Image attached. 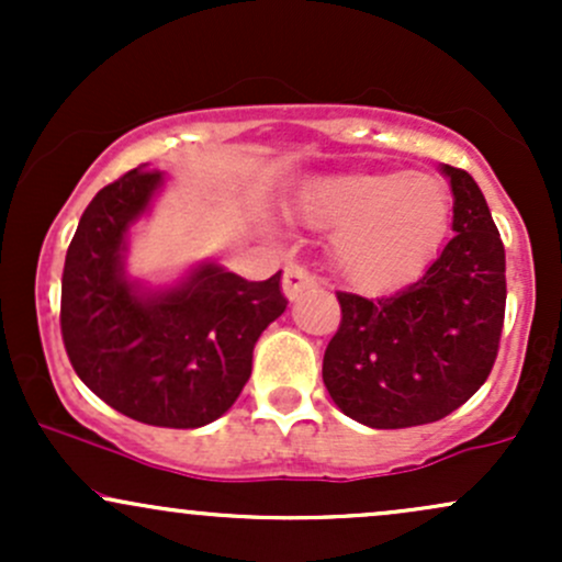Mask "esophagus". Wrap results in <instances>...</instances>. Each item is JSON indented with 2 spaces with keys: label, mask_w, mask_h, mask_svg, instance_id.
<instances>
[{
  "label": "esophagus",
  "mask_w": 562,
  "mask_h": 562,
  "mask_svg": "<svg viewBox=\"0 0 562 562\" xmlns=\"http://www.w3.org/2000/svg\"><path fill=\"white\" fill-rule=\"evenodd\" d=\"M314 288H317V280L303 267H288L285 274H282V293L288 295V301H299L303 293Z\"/></svg>",
  "instance_id": "34e87169"
}]
</instances>
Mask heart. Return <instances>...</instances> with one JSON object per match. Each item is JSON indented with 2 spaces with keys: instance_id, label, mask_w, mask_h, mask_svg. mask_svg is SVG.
<instances>
[{
  "instance_id": "b5f03b06",
  "label": "heart",
  "mask_w": 562,
  "mask_h": 562,
  "mask_svg": "<svg viewBox=\"0 0 562 562\" xmlns=\"http://www.w3.org/2000/svg\"><path fill=\"white\" fill-rule=\"evenodd\" d=\"M295 216L333 235V261L348 285L391 293L425 272L451 222L438 179L406 171H353L308 182Z\"/></svg>"
}]
</instances>
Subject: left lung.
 Listing matches in <instances>:
<instances>
[{
  "instance_id": "left-lung-1",
  "label": "left lung",
  "mask_w": 562,
  "mask_h": 562,
  "mask_svg": "<svg viewBox=\"0 0 562 562\" xmlns=\"http://www.w3.org/2000/svg\"><path fill=\"white\" fill-rule=\"evenodd\" d=\"M454 195V237L420 280L389 299L338 293L340 327L322 380L370 428L436 423L486 383L505 322V245L481 187L441 166Z\"/></svg>"
}]
</instances>
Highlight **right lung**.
<instances>
[{
	"label": "right lung",
	"instance_id": "obj_1",
	"mask_svg": "<svg viewBox=\"0 0 562 562\" xmlns=\"http://www.w3.org/2000/svg\"><path fill=\"white\" fill-rule=\"evenodd\" d=\"M164 171L132 169L83 211L63 269L60 330L76 375L115 412L158 428H200L240 396L259 335L285 312L280 274L248 282L216 261L150 288L126 274L128 229Z\"/></svg>",
	"mask_w": 562,
	"mask_h": 562
}]
</instances>
